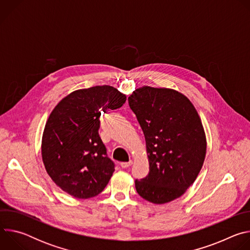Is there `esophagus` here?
Segmentation results:
<instances>
[{"mask_svg":"<svg viewBox=\"0 0 250 250\" xmlns=\"http://www.w3.org/2000/svg\"><path fill=\"white\" fill-rule=\"evenodd\" d=\"M131 164H132V161L129 160L128 162H121L120 166H121L122 168H127V167H129Z\"/></svg>","mask_w":250,"mask_h":250,"instance_id":"obj_1","label":"esophagus"}]
</instances>
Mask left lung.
I'll return each mask as SVG.
<instances>
[{"instance_id": "8db88e82", "label": "left lung", "mask_w": 250, "mask_h": 250, "mask_svg": "<svg viewBox=\"0 0 250 250\" xmlns=\"http://www.w3.org/2000/svg\"><path fill=\"white\" fill-rule=\"evenodd\" d=\"M128 104L144 131L149 173L135 180L140 197L165 204L181 197L203 166L207 140L201 119L190 100L172 89L142 87Z\"/></svg>"}]
</instances>
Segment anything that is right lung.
I'll return each mask as SVG.
<instances>
[{
	"label": "right lung",
	"instance_id": "add662e5",
	"mask_svg": "<svg viewBox=\"0 0 250 250\" xmlns=\"http://www.w3.org/2000/svg\"><path fill=\"white\" fill-rule=\"evenodd\" d=\"M125 101V95L112 86H95L72 92L53 109L43 131L42 155L48 175L64 192L88 199L108 185L115 163L99 135L100 117Z\"/></svg>",
	"mask_w": 250,
	"mask_h": 250
}]
</instances>
